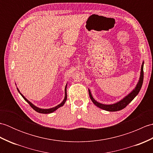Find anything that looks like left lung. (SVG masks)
Instances as JSON below:
<instances>
[{
    "instance_id": "left-lung-1",
    "label": "left lung",
    "mask_w": 153,
    "mask_h": 153,
    "mask_svg": "<svg viewBox=\"0 0 153 153\" xmlns=\"http://www.w3.org/2000/svg\"><path fill=\"white\" fill-rule=\"evenodd\" d=\"M143 64L144 62H143L141 68V74L140 77H139V80L137 84V85L135 87V89L129 93L128 95L126 96L124 98L122 99L121 100H120L118 102H116L114 104H112V105H104V104H101L99 102H97V100L94 99L91 93L90 90L89 89V94L90 99H91L92 102L95 104V105L99 107V108L103 109L106 111L109 112H116L118 111V110H122L125 108V107L128 105L129 103H130L133 99L138 95L139 91L141 90V88L143 85Z\"/></svg>"
}]
</instances>
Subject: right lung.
<instances>
[{
	"mask_svg": "<svg viewBox=\"0 0 153 153\" xmlns=\"http://www.w3.org/2000/svg\"><path fill=\"white\" fill-rule=\"evenodd\" d=\"M66 87H67V85H66V87H65V97H64V99L63 100V101L60 104H59V105H57L56 106H55V107H53V108H48V109H43V108H39V107H37L36 106H35L33 104H32L30 101H29V100L25 98V97L22 95V94L19 92V89L17 88V89H18V92L19 93V94H20V95H22V97H23V98L24 99V100H25V101H27V102L29 104V105H30V106L32 108H33V110H35V111L36 112H39V113H41V114H50V113H52V112H54L55 110H56L58 108H60V107H61V106H62L64 105V103L66 102V99H67V93H66Z\"/></svg>",
	"mask_w": 153,
	"mask_h": 153,
	"instance_id": "add662e5",
	"label": "right lung"
}]
</instances>
